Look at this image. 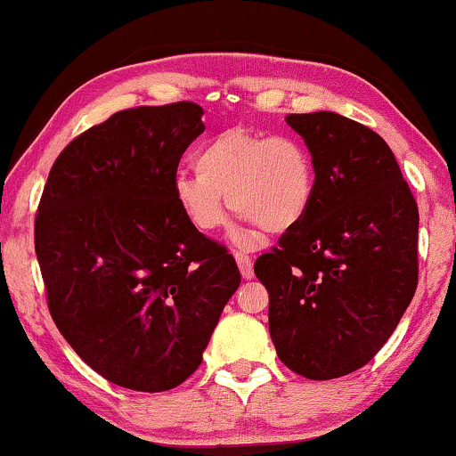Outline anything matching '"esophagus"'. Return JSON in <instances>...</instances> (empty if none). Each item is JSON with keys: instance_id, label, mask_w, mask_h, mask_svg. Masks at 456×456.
I'll list each match as a JSON object with an SVG mask.
<instances>
[{"instance_id": "obj_1", "label": "esophagus", "mask_w": 456, "mask_h": 456, "mask_svg": "<svg viewBox=\"0 0 456 456\" xmlns=\"http://www.w3.org/2000/svg\"><path fill=\"white\" fill-rule=\"evenodd\" d=\"M235 260H237V266H240V272H241L243 278H254V262H251L249 256L241 254V251H237Z\"/></svg>"}]
</instances>
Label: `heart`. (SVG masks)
<instances>
[{"label": "heart", "instance_id": "obj_1", "mask_svg": "<svg viewBox=\"0 0 456 456\" xmlns=\"http://www.w3.org/2000/svg\"><path fill=\"white\" fill-rule=\"evenodd\" d=\"M196 174L174 178V200L200 233L227 223L226 199L246 227L240 241L257 240L260 229L282 233L297 227L314 207L317 169L311 149L293 134L229 128L194 153Z\"/></svg>", "mask_w": 456, "mask_h": 456}]
</instances>
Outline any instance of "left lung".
Instances as JSON below:
<instances>
[{
    "mask_svg": "<svg viewBox=\"0 0 456 456\" xmlns=\"http://www.w3.org/2000/svg\"><path fill=\"white\" fill-rule=\"evenodd\" d=\"M311 149L309 215L256 260L276 354L297 375L338 379L395 331L418 287L419 215L389 145L336 112L290 114Z\"/></svg>",
    "mask_w": 456,
    "mask_h": 456,
    "instance_id": "1",
    "label": "left lung"
}]
</instances>
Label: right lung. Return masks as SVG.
<instances>
[{"mask_svg": "<svg viewBox=\"0 0 456 456\" xmlns=\"http://www.w3.org/2000/svg\"><path fill=\"white\" fill-rule=\"evenodd\" d=\"M202 114L192 102L112 114L61 151L40 199L34 248L53 322L125 389L184 383L241 282L233 256L174 200Z\"/></svg>", "mask_w": 456, "mask_h": 456, "instance_id": "1", "label": "right lung"}]
</instances>
